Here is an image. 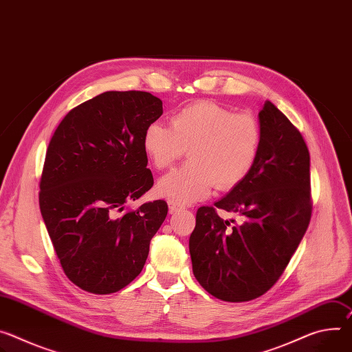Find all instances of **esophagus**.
Returning a JSON list of instances; mask_svg holds the SVG:
<instances>
[{"mask_svg": "<svg viewBox=\"0 0 352 352\" xmlns=\"http://www.w3.org/2000/svg\"><path fill=\"white\" fill-rule=\"evenodd\" d=\"M168 208H170V212L173 213V212H177V210H181L184 206H182L181 204H178V202L170 199V201H168Z\"/></svg>", "mask_w": 352, "mask_h": 352, "instance_id": "esophagus-1", "label": "esophagus"}]
</instances>
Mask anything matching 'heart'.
I'll return each mask as SVG.
<instances>
[{
    "instance_id": "heart-1",
    "label": "heart",
    "mask_w": 352,
    "mask_h": 352,
    "mask_svg": "<svg viewBox=\"0 0 352 352\" xmlns=\"http://www.w3.org/2000/svg\"><path fill=\"white\" fill-rule=\"evenodd\" d=\"M263 144L258 119L210 101L186 105L171 118V127L154 122L143 147L157 170L170 168L185 154L189 162L160 179L157 190L178 204L204 199L216 185L229 190L240 185L257 163Z\"/></svg>"
}]
</instances>
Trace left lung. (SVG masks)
<instances>
[{"instance_id":"8db88e82","label":"left lung","mask_w":352,"mask_h":352,"mask_svg":"<svg viewBox=\"0 0 352 352\" xmlns=\"http://www.w3.org/2000/svg\"><path fill=\"white\" fill-rule=\"evenodd\" d=\"M263 144L250 175L214 206H201L189 237L197 280L226 302L260 298L276 283L311 217L310 154L300 132L272 102L258 113ZM237 212L232 227L217 209Z\"/></svg>"}]
</instances>
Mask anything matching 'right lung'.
<instances>
[{
    "instance_id": "1",
    "label": "right lung",
    "mask_w": 352,
    "mask_h": 352,
    "mask_svg": "<svg viewBox=\"0 0 352 352\" xmlns=\"http://www.w3.org/2000/svg\"><path fill=\"white\" fill-rule=\"evenodd\" d=\"M163 115L144 91H108L73 108L50 139L39 206L60 265L82 291L107 295L143 270L166 220L158 199L127 209L153 186L143 136Z\"/></svg>"
}]
</instances>
